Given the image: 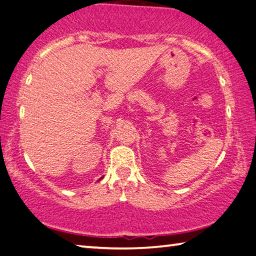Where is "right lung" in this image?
Masks as SVG:
<instances>
[{
    "instance_id": "obj_1",
    "label": "right lung",
    "mask_w": 256,
    "mask_h": 256,
    "mask_svg": "<svg viewBox=\"0 0 256 256\" xmlns=\"http://www.w3.org/2000/svg\"><path fill=\"white\" fill-rule=\"evenodd\" d=\"M102 180V177H100V178H99L98 180Z\"/></svg>"
}]
</instances>
